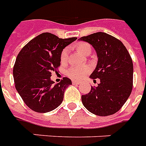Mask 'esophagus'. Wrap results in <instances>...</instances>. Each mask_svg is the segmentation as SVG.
Wrapping results in <instances>:
<instances>
[{"label":"esophagus","instance_id":"esophagus-1","mask_svg":"<svg viewBox=\"0 0 146 146\" xmlns=\"http://www.w3.org/2000/svg\"><path fill=\"white\" fill-rule=\"evenodd\" d=\"M72 83H73L74 85H78L80 82L78 81H72Z\"/></svg>","mask_w":146,"mask_h":146}]
</instances>
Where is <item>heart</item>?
<instances>
[{
  "label": "heart",
  "instance_id": "heart-1",
  "mask_svg": "<svg viewBox=\"0 0 146 146\" xmlns=\"http://www.w3.org/2000/svg\"><path fill=\"white\" fill-rule=\"evenodd\" d=\"M75 47L82 55H86L87 53H90L91 52V46L90 44H88L86 42H79L77 45H75ZM68 55V49L64 48L61 52L60 56V60L61 62H65L67 60ZM90 68L89 67H74V68H70L68 71V75L69 77H71L73 79L75 80H79L82 78L85 75H86L88 72L90 71Z\"/></svg>",
  "mask_w": 146,
  "mask_h": 146
}]
</instances>
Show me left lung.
<instances>
[{
  "mask_svg": "<svg viewBox=\"0 0 146 146\" xmlns=\"http://www.w3.org/2000/svg\"><path fill=\"white\" fill-rule=\"evenodd\" d=\"M98 56V64L90 78H99L97 87L82 95L84 107L91 113L107 116L117 112L130 97L133 87V62L124 45L104 32L82 37Z\"/></svg>",
  "mask_w": 146,
  "mask_h": 146,
  "instance_id": "8db88e82",
  "label": "left lung"
}]
</instances>
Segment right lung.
I'll return each mask as SVG.
<instances>
[{
  "mask_svg": "<svg viewBox=\"0 0 146 146\" xmlns=\"http://www.w3.org/2000/svg\"><path fill=\"white\" fill-rule=\"evenodd\" d=\"M77 38H59L51 33L41 34L22 48L13 68L16 90L29 108L45 113L56 108L64 99L71 79L63 78L55 83L52 71L60 65L63 49Z\"/></svg>",
  "mask_w": 146,
  "mask_h": 146,
  "instance_id": "add662e5",
  "label": "right lung"
}]
</instances>
